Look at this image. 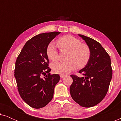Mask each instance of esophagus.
Masks as SVG:
<instances>
[{"instance_id":"esophagus-1","label":"esophagus","mask_w":121,"mask_h":121,"mask_svg":"<svg viewBox=\"0 0 121 121\" xmlns=\"http://www.w3.org/2000/svg\"><path fill=\"white\" fill-rule=\"evenodd\" d=\"M65 77V75H64V74H61V75H60V78H64Z\"/></svg>"}]
</instances>
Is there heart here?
<instances>
[{"label": "heart", "mask_w": 121, "mask_h": 121, "mask_svg": "<svg viewBox=\"0 0 121 121\" xmlns=\"http://www.w3.org/2000/svg\"><path fill=\"white\" fill-rule=\"evenodd\" d=\"M57 44L61 50H68L66 62H58L52 65L54 72L58 74H67L72 72L76 67H84L89 62L90 58V48L87 44L81 43L80 41L70 35L63 36L57 41ZM47 55L52 61L58 59V52L55 44L51 42L47 46Z\"/></svg>", "instance_id": "b5f03b06"}]
</instances>
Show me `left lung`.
Here are the masks:
<instances>
[{"label": "left lung", "mask_w": 121, "mask_h": 121, "mask_svg": "<svg viewBox=\"0 0 121 121\" xmlns=\"http://www.w3.org/2000/svg\"><path fill=\"white\" fill-rule=\"evenodd\" d=\"M90 48L91 55L85 67L79 71L84 76L71 75L72 99L84 107H91L101 101L108 91L112 76L111 59L100 43L91 38L78 35Z\"/></svg>", "instance_id": "obj_1"}]
</instances>
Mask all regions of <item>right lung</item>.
Masks as SVG:
<instances>
[{"mask_svg": "<svg viewBox=\"0 0 121 121\" xmlns=\"http://www.w3.org/2000/svg\"><path fill=\"white\" fill-rule=\"evenodd\" d=\"M60 33H43L33 37L16 59L14 76L18 91L22 100L32 108H42L52 100L54 87L60 80L58 74L49 73L51 69L47 55L48 45ZM43 75H46L44 78Z\"/></svg>", "mask_w": 121, "mask_h": 121, "instance_id": "add662e5", "label": "right lung"}]
</instances>
